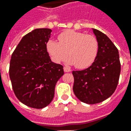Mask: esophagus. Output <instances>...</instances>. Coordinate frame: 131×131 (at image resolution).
<instances>
[{
    "mask_svg": "<svg viewBox=\"0 0 131 131\" xmlns=\"http://www.w3.org/2000/svg\"><path fill=\"white\" fill-rule=\"evenodd\" d=\"M64 71H65V72H69V71H71V69L68 67H64Z\"/></svg>",
    "mask_w": 131,
    "mask_h": 131,
    "instance_id": "esophagus-1",
    "label": "esophagus"
}]
</instances>
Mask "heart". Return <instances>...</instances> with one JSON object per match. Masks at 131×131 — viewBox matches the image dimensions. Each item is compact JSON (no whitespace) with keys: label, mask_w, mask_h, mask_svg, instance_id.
Returning a JSON list of instances; mask_svg holds the SVG:
<instances>
[{"label":"heart","mask_w":131,"mask_h":131,"mask_svg":"<svg viewBox=\"0 0 131 131\" xmlns=\"http://www.w3.org/2000/svg\"><path fill=\"white\" fill-rule=\"evenodd\" d=\"M59 43L48 40L47 49L55 62H61L69 54L68 62L78 69L87 68L95 60L99 49L98 40L91 34L66 30L58 36Z\"/></svg>","instance_id":"heart-1"}]
</instances>
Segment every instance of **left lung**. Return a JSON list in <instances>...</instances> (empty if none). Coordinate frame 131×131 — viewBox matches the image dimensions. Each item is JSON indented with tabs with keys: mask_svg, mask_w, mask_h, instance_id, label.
Instances as JSON below:
<instances>
[{
	"mask_svg": "<svg viewBox=\"0 0 131 131\" xmlns=\"http://www.w3.org/2000/svg\"><path fill=\"white\" fill-rule=\"evenodd\" d=\"M93 30L99 43L96 58L88 68L72 71L75 95L90 104L103 102L114 93L121 72L118 49L104 34Z\"/></svg>",
	"mask_w": 131,
	"mask_h": 131,
	"instance_id": "obj_1",
	"label": "left lung"
}]
</instances>
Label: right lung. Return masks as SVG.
Masks as SVG:
<instances>
[{"instance_id":"1","label":"right lung","mask_w":131,"mask_h":131,"mask_svg":"<svg viewBox=\"0 0 131 131\" xmlns=\"http://www.w3.org/2000/svg\"><path fill=\"white\" fill-rule=\"evenodd\" d=\"M50 29H36L21 38L12 54L9 74L15 95L28 107L42 109L54 97L63 66L51 62L46 44Z\"/></svg>"}]
</instances>
